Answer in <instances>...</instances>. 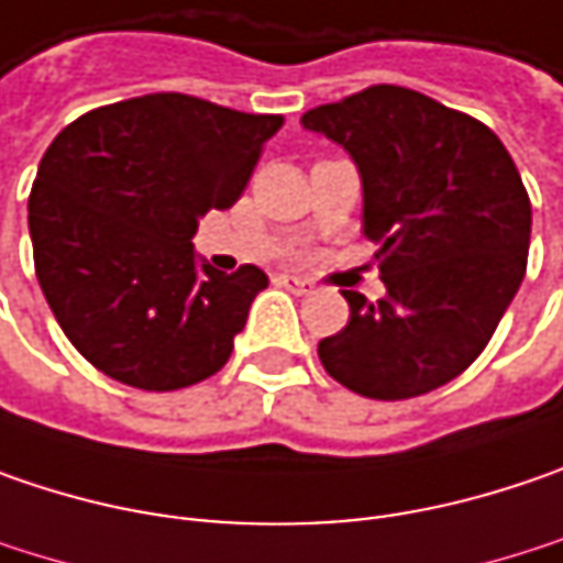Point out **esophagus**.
Wrapping results in <instances>:
<instances>
[{"label": "esophagus", "mask_w": 563, "mask_h": 563, "mask_svg": "<svg viewBox=\"0 0 563 563\" xmlns=\"http://www.w3.org/2000/svg\"><path fill=\"white\" fill-rule=\"evenodd\" d=\"M277 283L280 286H286V289H292V292H299V296H306V292H312L314 286L309 280H302V277H292V274H280L277 277Z\"/></svg>", "instance_id": "esophagus-1"}]
</instances>
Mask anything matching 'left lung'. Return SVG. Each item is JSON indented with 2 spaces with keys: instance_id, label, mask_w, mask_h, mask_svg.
<instances>
[{
  "instance_id": "left-lung-1",
  "label": "left lung",
  "mask_w": 563,
  "mask_h": 563,
  "mask_svg": "<svg viewBox=\"0 0 563 563\" xmlns=\"http://www.w3.org/2000/svg\"><path fill=\"white\" fill-rule=\"evenodd\" d=\"M350 152L385 296L344 289L347 324L318 344L344 388L401 401L465 373L526 277L532 203L510 152L475 117L401 85L302 114Z\"/></svg>"
}]
</instances>
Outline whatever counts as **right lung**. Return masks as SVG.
I'll return each instance as SVG.
<instances>
[{
	"instance_id": "add662e5",
	"label": "right lung",
	"mask_w": 563,
	"mask_h": 563,
	"mask_svg": "<svg viewBox=\"0 0 563 563\" xmlns=\"http://www.w3.org/2000/svg\"><path fill=\"white\" fill-rule=\"evenodd\" d=\"M283 126L158 91L73 120L27 197L34 271L63 334L104 376L175 391L232 356L267 274L197 264L194 232L229 210Z\"/></svg>"
}]
</instances>
